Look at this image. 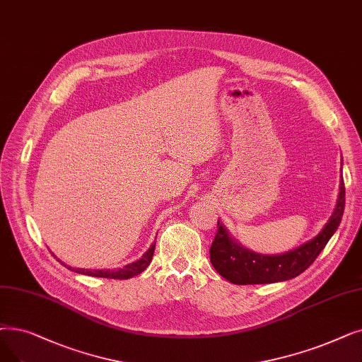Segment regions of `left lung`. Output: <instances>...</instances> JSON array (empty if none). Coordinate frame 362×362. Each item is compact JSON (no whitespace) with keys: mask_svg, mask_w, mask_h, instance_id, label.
Returning <instances> with one entry per match:
<instances>
[{"mask_svg":"<svg viewBox=\"0 0 362 362\" xmlns=\"http://www.w3.org/2000/svg\"><path fill=\"white\" fill-rule=\"evenodd\" d=\"M344 210V183L339 186L336 209L324 229L315 238L284 255L264 256L250 251L233 241L229 232L217 220V233L210 248V260L214 269L232 284H271L300 275L313 263L333 233L337 230Z\"/></svg>","mask_w":362,"mask_h":362,"instance_id":"obj_1","label":"left lung"}]
</instances>
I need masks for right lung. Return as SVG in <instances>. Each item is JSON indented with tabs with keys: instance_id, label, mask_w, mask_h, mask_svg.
Here are the masks:
<instances>
[{
	"instance_id": "right-lung-1",
	"label": "right lung",
	"mask_w": 362,
	"mask_h": 362,
	"mask_svg": "<svg viewBox=\"0 0 362 362\" xmlns=\"http://www.w3.org/2000/svg\"><path fill=\"white\" fill-rule=\"evenodd\" d=\"M153 250H155V244H152L149 247V250L146 251V253L140 257L139 260L133 262V263H129L125 264L124 268H119L117 271H109V269H102V271H90V269H72L71 266H66L64 262H60L64 266H66L68 269L71 271H75L78 274H83V275H90V276H99V278H111V279H129V278H133L139 274H142L152 260V256H153Z\"/></svg>"
}]
</instances>
